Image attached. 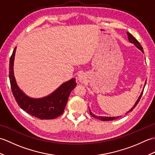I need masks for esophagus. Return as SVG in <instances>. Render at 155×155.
<instances>
[{"label":"esophagus","mask_w":155,"mask_h":155,"mask_svg":"<svg viewBox=\"0 0 155 155\" xmlns=\"http://www.w3.org/2000/svg\"><path fill=\"white\" fill-rule=\"evenodd\" d=\"M78 80H79L81 83H83V82H84L85 81V76L83 72H81V73L78 75Z\"/></svg>","instance_id":"obj_1"}]
</instances>
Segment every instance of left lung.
Returning <instances> with one entry per match:
<instances>
[{"label":"left lung","mask_w":155,"mask_h":155,"mask_svg":"<svg viewBox=\"0 0 155 155\" xmlns=\"http://www.w3.org/2000/svg\"><path fill=\"white\" fill-rule=\"evenodd\" d=\"M127 35H128V41H129L130 42H132V43H134V45L136 46V47L139 48V49H140V50L142 51L143 52V47H141V45H140V43H139V42L138 41L137 39L134 38L133 36L131 35L130 33H129V32H127ZM147 83V81H146V82H145V83ZM143 91H144V90L142 91V93H141V94H140V97H139V98H138V100L137 101V102H136V103L134 104V105L133 106V107L131 108V109L128 112V113H129V112H130V111H132L133 110V108L135 107L136 106H137V104H138V103H139V101H140V98H141V97H142V95H143ZM90 114L92 115V116H93V117H94V118H98V119H99V120H103V121H108V120H113L114 119H115V118H118V117H97V116H96V115H94V114H93V113H91V112L90 111Z\"/></svg>","instance_id":"8db88e82"}]
</instances>
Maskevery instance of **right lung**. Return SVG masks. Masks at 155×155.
I'll return each mask as SVG.
<instances>
[{
    "label": "right lung",
    "instance_id": "1",
    "mask_svg": "<svg viewBox=\"0 0 155 155\" xmlns=\"http://www.w3.org/2000/svg\"><path fill=\"white\" fill-rule=\"evenodd\" d=\"M16 47L10 58L9 79L11 88L16 103L23 110L40 119H52L63 113L71 91L76 87L75 78L61 85L48 96L42 98H31L22 93L17 86L13 72V64Z\"/></svg>",
    "mask_w": 155,
    "mask_h": 155
}]
</instances>
